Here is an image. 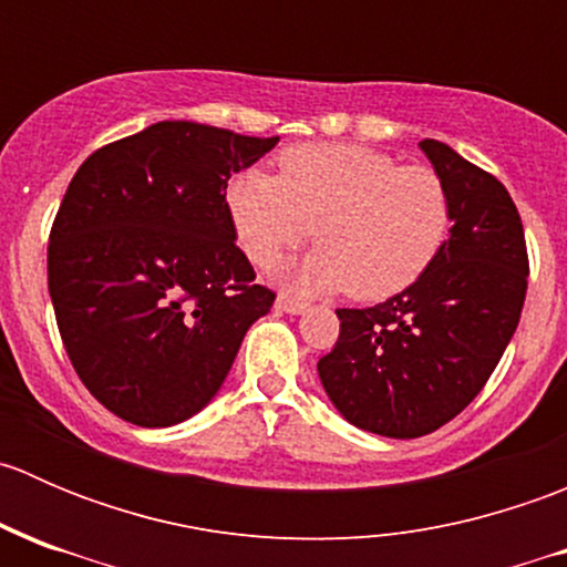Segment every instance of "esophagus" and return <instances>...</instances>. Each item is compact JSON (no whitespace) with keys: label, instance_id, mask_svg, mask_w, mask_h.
<instances>
[{"label":"esophagus","instance_id":"esophagus-1","mask_svg":"<svg viewBox=\"0 0 567 567\" xmlns=\"http://www.w3.org/2000/svg\"><path fill=\"white\" fill-rule=\"evenodd\" d=\"M277 307L279 312H288V316H299V312H305L307 310V305L305 301H299V299H290V296H277Z\"/></svg>","mask_w":567,"mask_h":567}]
</instances>
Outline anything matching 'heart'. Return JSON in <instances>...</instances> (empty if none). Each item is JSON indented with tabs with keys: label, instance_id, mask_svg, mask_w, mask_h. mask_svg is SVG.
Wrapping results in <instances>:
<instances>
[{
	"label": "heart",
	"instance_id": "heart-1",
	"mask_svg": "<svg viewBox=\"0 0 567 567\" xmlns=\"http://www.w3.org/2000/svg\"><path fill=\"white\" fill-rule=\"evenodd\" d=\"M227 216L244 255L271 268L307 241L296 271L307 290H342L381 301L414 285L453 225V203L431 167H403L362 145H296L279 156L277 177L247 169L227 183Z\"/></svg>",
	"mask_w": 567,
	"mask_h": 567
}]
</instances>
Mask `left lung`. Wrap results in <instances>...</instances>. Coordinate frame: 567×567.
Returning <instances> with one entry per match:
<instances>
[{"instance_id":"obj_1","label":"left lung","mask_w":567,"mask_h":567,"mask_svg":"<svg viewBox=\"0 0 567 567\" xmlns=\"http://www.w3.org/2000/svg\"><path fill=\"white\" fill-rule=\"evenodd\" d=\"M422 153L453 203L450 238L414 285L368 310H337L318 375L351 425L416 439L458 416L499 364L527 296L524 225L507 188L450 145Z\"/></svg>"}]
</instances>
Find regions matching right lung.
Returning <instances> with one entry per match:
<instances>
[{"instance_id":"add662e5","label":"right lung","mask_w":567,"mask_h":567,"mask_svg":"<svg viewBox=\"0 0 567 567\" xmlns=\"http://www.w3.org/2000/svg\"><path fill=\"white\" fill-rule=\"evenodd\" d=\"M277 142L164 120L73 175L51 225L49 293L73 370L120 420L167 427L205 409L271 310L225 192Z\"/></svg>"}]
</instances>
